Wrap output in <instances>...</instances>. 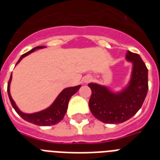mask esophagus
I'll use <instances>...</instances> for the list:
<instances>
[{
  "label": "esophagus",
  "mask_w": 160,
  "mask_h": 160,
  "mask_svg": "<svg viewBox=\"0 0 160 160\" xmlns=\"http://www.w3.org/2000/svg\"><path fill=\"white\" fill-rule=\"evenodd\" d=\"M92 80V77L90 76V75H87V76H85V78H84V82L85 83H89L90 81H91Z\"/></svg>",
  "instance_id": "obj_1"
}]
</instances>
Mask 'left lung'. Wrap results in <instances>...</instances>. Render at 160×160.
<instances>
[{
    "label": "left lung",
    "mask_w": 160,
    "mask_h": 160,
    "mask_svg": "<svg viewBox=\"0 0 160 160\" xmlns=\"http://www.w3.org/2000/svg\"><path fill=\"white\" fill-rule=\"evenodd\" d=\"M125 60L132 63L127 85L119 91L106 85L90 83L92 90L89 107L93 115L105 124L126 121L141 108L148 92V69L139 55L127 51Z\"/></svg>",
    "instance_id": "obj_1"
}]
</instances>
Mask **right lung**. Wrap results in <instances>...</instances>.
Returning <instances> with one entry per match:
<instances>
[{
	"mask_svg": "<svg viewBox=\"0 0 160 160\" xmlns=\"http://www.w3.org/2000/svg\"><path fill=\"white\" fill-rule=\"evenodd\" d=\"M43 48H46V46H37V47H35V48H33L28 52H26V54L22 55L21 58L19 59L18 61H17V63H16V65L24 57H26V55H30V54H31L36 50H40V49ZM11 79H12V74L11 75L8 85H7L8 96L11 105H12V107L22 119H25L26 121L39 125V126H51V125L56 124L57 123L61 121L64 116H65V113L67 111L69 100H70V99L73 95H75V93L77 92L80 86H81L80 85H76V86H73V87L65 88L58 95L56 99L54 100V102L48 108H46L43 110H41V111L35 112V113H31V114H27V113H24L21 110H20V109L16 105V102L14 101L12 97H11V92H10V85H11Z\"/></svg>",
	"mask_w": 160,
	"mask_h": 160,
	"instance_id": "right-lung-1",
	"label": "right lung"
}]
</instances>
